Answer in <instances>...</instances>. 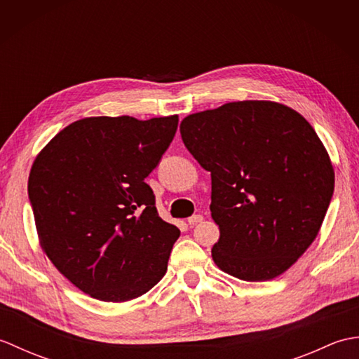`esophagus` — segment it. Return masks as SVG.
<instances>
[{"label":"esophagus","instance_id":"1","mask_svg":"<svg viewBox=\"0 0 359 359\" xmlns=\"http://www.w3.org/2000/svg\"><path fill=\"white\" fill-rule=\"evenodd\" d=\"M202 220H203V216H202V215H193L191 217H188V224H189V225H196V224L202 222Z\"/></svg>","mask_w":359,"mask_h":359}]
</instances>
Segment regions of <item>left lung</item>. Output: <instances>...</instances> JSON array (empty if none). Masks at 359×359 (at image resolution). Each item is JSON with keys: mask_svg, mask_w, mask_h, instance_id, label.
<instances>
[{"mask_svg": "<svg viewBox=\"0 0 359 359\" xmlns=\"http://www.w3.org/2000/svg\"><path fill=\"white\" fill-rule=\"evenodd\" d=\"M180 134L211 172L212 261L255 282L290 269L318 236L334 188L315 129L288 106L245 100L191 114Z\"/></svg>", "mask_w": 359, "mask_h": 359, "instance_id": "1", "label": "left lung"}]
</instances>
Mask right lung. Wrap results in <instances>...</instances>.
<instances>
[{
  "label": "right lung",
  "instance_id": "1",
  "mask_svg": "<svg viewBox=\"0 0 359 359\" xmlns=\"http://www.w3.org/2000/svg\"><path fill=\"white\" fill-rule=\"evenodd\" d=\"M177 125V116L81 118L35 158L27 191L41 248L95 299H134L166 273L180 231L158 216L144 179Z\"/></svg>",
  "mask_w": 359,
  "mask_h": 359
}]
</instances>
